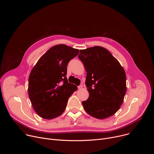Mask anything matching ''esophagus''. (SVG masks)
<instances>
[{"label":"esophagus","mask_w":154,"mask_h":154,"mask_svg":"<svg viewBox=\"0 0 154 154\" xmlns=\"http://www.w3.org/2000/svg\"><path fill=\"white\" fill-rule=\"evenodd\" d=\"M82 88H83V86H82V85H80L78 86V88H79V89H82Z\"/></svg>","instance_id":"obj_1"}]
</instances>
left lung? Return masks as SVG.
Masks as SVG:
<instances>
[{"label": "left lung", "mask_w": 154, "mask_h": 154, "mask_svg": "<svg viewBox=\"0 0 154 154\" xmlns=\"http://www.w3.org/2000/svg\"><path fill=\"white\" fill-rule=\"evenodd\" d=\"M79 58L87 72L85 84L90 94L82 102L85 110L100 119L113 115L127 91L124 69L110 52L100 46L80 50Z\"/></svg>", "instance_id": "obj_1"}]
</instances>
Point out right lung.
I'll use <instances>...</instances> for the list:
<instances>
[{
	"label": "right lung",
	"instance_id": "1",
	"mask_svg": "<svg viewBox=\"0 0 154 154\" xmlns=\"http://www.w3.org/2000/svg\"><path fill=\"white\" fill-rule=\"evenodd\" d=\"M79 51L64 45L49 49L38 61L29 79V96L36 113L46 119L61 115L77 90L68 83L67 65Z\"/></svg>",
	"mask_w": 154,
	"mask_h": 154
}]
</instances>
